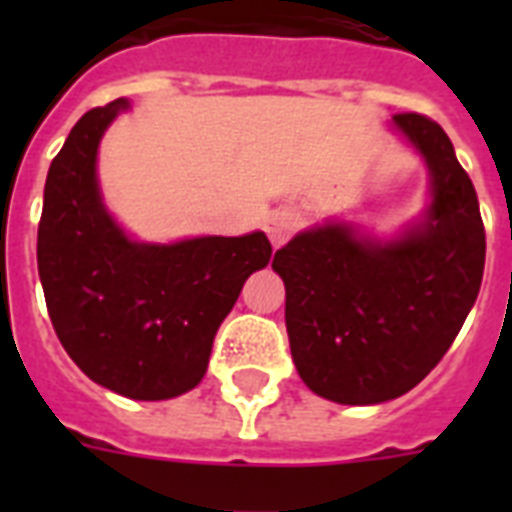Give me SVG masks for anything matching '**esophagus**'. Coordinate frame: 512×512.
Listing matches in <instances>:
<instances>
[{
    "label": "esophagus",
    "mask_w": 512,
    "mask_h": 512,
    "mask_svg": "<svg viewBox=\"0 0 512 512\" xmlns=\"http://www.w3.org/2000/svg\"><path fill=\"white\" fill-rule=\"evenodd\" d=\"M297 225V212L292 209L281 207V209H273L271 215L265 217V233H268V239L273 244H281V241L287 239L289 233L295 231Z\"/></svg>",
    "instance_id": "34e87169"
}]
</instances>
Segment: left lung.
I'll list each match as a JSON object with an SVG mask.
<instances>
[{"label": "left lung", "mask_w": 512, "mask_h": 512, "mask_svg": "<svg viewBox=\"0 0 512 512\" xmlns=\"http://www.w3.org/2000/svg\"><path fill=\"white\" fill-rule=\"evenodd\" d=\"M390 127L428 167L422 215L390 239L327 220L273 257L297 374L335 404H382L425 380L484 279L478 196L449 135L420 114H396Z\"/></svg>", "instance_id": "obj_1"}]
</instances>
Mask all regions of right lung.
I'll return each mask as SVG.
<instances>
[{
	"mask_svg": "<svg viewBox=\"0 0 512 512\" xmlns=\"http://www.w3.org/2000/svg\"><path fill=\"white\" fill-rule=\"evenodd\" d=\"M119 98L68 132L44 183L36 263L60 345L92 382L135 401L196 388L244 281L271 260L263 231L132 239L103 204L98 148Z\"/></svg>",
	"mask_w": 512,
	"mask_h": 512,
	"instance_id": "1",
	"label": "right lung"
}]
</instances>
